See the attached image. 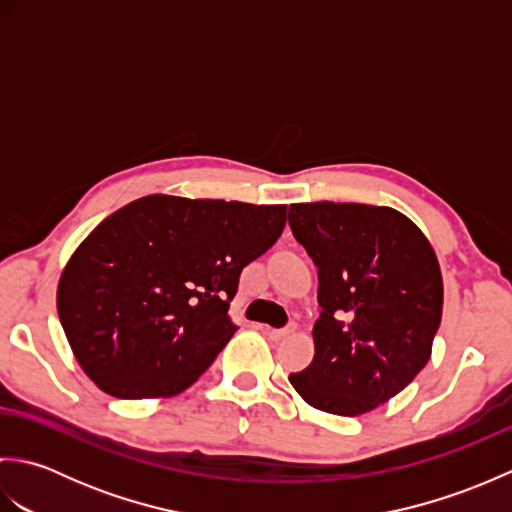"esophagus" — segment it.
Masks as SVG:
<instances>
[{"label": "esophagus", "mask_w": 512, "mask_h": 512, "mask_svg": "<svg viewBox=\"0 0 512 512\" xmlns=\"http://www.w3.org/2000/svg\"><path fill=\"white\" fill-rule=\"evenodd\" d=\"M290 334H295V325H288V328H281V330H268V339L279 343V341L288 339Z\"/></svg>", "instance_id": "34e87169"}]
</instances>
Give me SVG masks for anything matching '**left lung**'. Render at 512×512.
<instances>
[{
  "label": "left lung",
  "mask_w": 512,
  "mask_h": 512,
  "mask_svg": "<svg viewBox=\"0 0 512 512\" xmlns=\"http://www.w3.org/2000/svg\"><path fill=\"white\" fill-rule=\"evenodd\" d=\"M288 224L319 268L323 308L312 363L290 385L314 409L363 416L429 361L444 303L436 250L391 206L290 204Z\"/></svg>",
  "instance_id": "left-lung-1"
}]
</instances>
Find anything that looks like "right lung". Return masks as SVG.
<instances>
[{
  "mask_svg": "<svg viewBox=\"0 0 512 512\" xmlns=\"http://www.w3.org/2000/svg\"><path fill=\"white\" fill-rule=\"evenodd\" d=\"M284 226L286 204L167 193L107 215L76 246L57 286L76 363L114 398L182 394L231 341L228 303L239 275Z\"/></svg>",
  "mask_w": 512,
  "mask_h": 512,
  "instance_id": "1",
  "label": "right lung"
}]
</instances>
